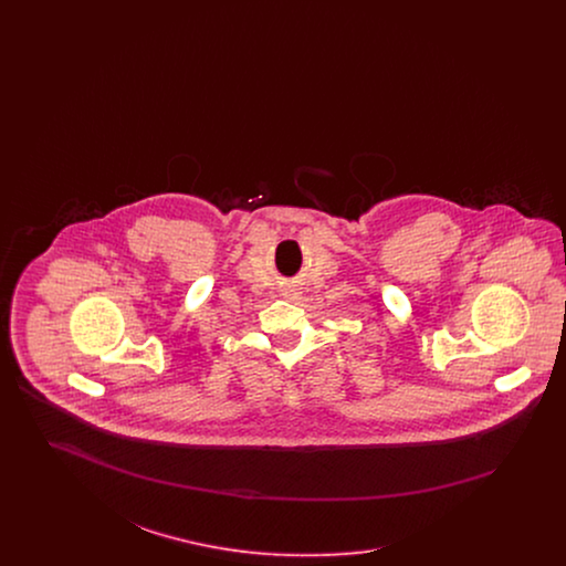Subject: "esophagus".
Segmentation results:
<instances>
[{"label": "esophagus", "instance_id": "34e87169", "mask_svg": "<svg viewBox=\"0 0 566 566\" xmlns=\"http://www.w3.org/2000/svg\"><path fill=\"white\" fill-rule=\"evenodd\" d=\"M282 295L286 296V298H295V296H298V291L293 289V286H289V289L282 291Z\"/></svg>", "mask_w": 566, "mask_h": 566}]
</instances>
